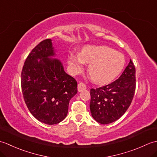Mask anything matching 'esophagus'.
Wrapping results in <instances>:
<instances>
[{"mask_svg": "<svg viewBox=\"0 0 157 157\" xmlns=\"http://www.w3.org/2000/svg\"><path fill=\"white\" fill-rule=\"evenodd\" d=\"M86 88V86L84 83H79L78 86V92H82Z\"/></svg>", "mask_w": 157, "mask_h": 157, "instance_id": "esophagus-1", "label": "esophagus"}]
</instances>
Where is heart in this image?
<instances>
[{
	"instance_id": "obj_1",
	"label": "heart",
	"mask_w": 157,
	"mask_h": 157,
	"mask_svg": "<svg viewBox=\"0 0 157 157\" xmlns=\"http://www.w3.org/2000/svg\"><path fill=\"white\" fill-rule=\"evenodd\" d=\"M86 63H89L88 71L92 81L104 84L113 80L123 69L125 58L117 51L106 46H88L80 54L71 52L68 63L73 73L79 71Z\"/></svg>"
}]
</instances>
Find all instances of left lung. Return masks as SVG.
<instances>
[{
  "label": "left lung",
  "mask_w": 157,
  "mask_h": 157,
  "mask_svg": "<svg viewBox=\"0 0 157 157\" xmlns=\"http://www.w3.org/2000/svg\"><path fill=\"white\" fill-rule=\"evenodd\" d=\"M136 90V69L130 59L123 73L106 86L90 90V109L92 117L101 124L119 119L131 105Z\"/></svg>",
  "instance_id": "left-lung-1"
}]
</instances>
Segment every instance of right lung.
<instances>
[{"label": "right lung", "mask_w": 157, "mask_h": 157, "mask_svg": "<svg viewBox=\"0 0 157 157\" xmlns=\"http://www.w3.org/2000/svg\"><path fill=\"white\" fill-rule=\"evenodd\" d=\"M56 55L52 40H44L29 53L21 72L26 105L36 119L48 125L66 117L70 100L78 92L75 79L67 74Z\"/></svg>", "instance_id": "add662e5"}]
</instances>
